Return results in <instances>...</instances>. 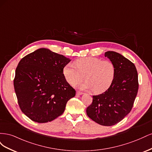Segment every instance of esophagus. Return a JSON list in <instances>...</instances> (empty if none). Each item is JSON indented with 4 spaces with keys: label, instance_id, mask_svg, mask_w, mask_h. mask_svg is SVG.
Wrapping results in <instances>:
<instances>
[{
    "label": "esophagus",
    "instance_id": "1",
    "mask_svg": "<svg viewBox=\"0 0 152 152\" xmlns=\"http://www.w3.org/2000/svg\"><path fill=\"white\" fill-rule=\"evenodd\" d=\"M83 94L84 93H82V92H80V91H77V96H80V95H82V94Z\"/></svg>",
    "mask_w": 152,
    "mask_h": 152
}]
</instances>
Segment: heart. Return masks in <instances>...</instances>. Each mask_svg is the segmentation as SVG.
Segmentation results:
<instances>
[{"instance_id": "obj_1", "label": "heart", "mask_w": 152, "mask_h": 152, "mask_svg": "<svg viewBox=\"0 0 152 152\" xmlns=\"http://www.w3.org/2000/svg\"><path fill=\"white\" fill-rule=\"evenodd\" d=\"M63 75L69 84L75 86L83 80L82 88L92 90L100 94L111 86L116 73L114 64L109 60L94 57L78 59L72 64H67L63 70Z\"/></svg>"}]
</instances>
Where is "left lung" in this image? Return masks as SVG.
<instances>
[{
	"label": "left lung",
	"mask_w": 152,
	"mask_h": 152,
	"mask_svg": "<svg viewBox=\"0 0 152 152\" xmlns=\"http://www.w3.org/2000/svg\"><path fill=\"white\" fill-rule=\"evenodd\" d=\"M104 56L115 66V77L107 91L93 96V103L87 108L86 113L100 125L111 126L131 111L138 91V75L134 63L121 54L107 51Z\"/></svg>",
	"instance_id": "left-lung-1"
}]
</instances>
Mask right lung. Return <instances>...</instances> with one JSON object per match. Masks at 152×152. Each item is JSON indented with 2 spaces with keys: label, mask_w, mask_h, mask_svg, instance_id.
I'll return each instance as SVG.
<instances>
[{
  "label": "right lung",
  "mask_w": 152,
  "mask_h": 152,
  "mask_svg": "<svg viewBox=\"0 0 152 152\" xmlns=\"http://www.w3.org/2000/svg\"><path fill=\"white\" fill-rule=\"evenodd\" d=\"M70 61L63 55L41 48L18 63L14 87L21 110L31 121H53L63 114L68 101L75 96V90L63 73Z\"/></svg>",
  "instance_id": "1"
}]
</instances>
